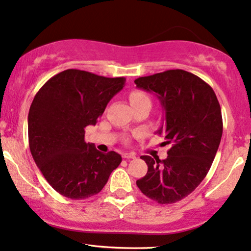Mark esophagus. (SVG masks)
Here are the masks:
<instances>
[{
  "label": "esophagus",
  "instance_id": "34e87169",
  "mask_svg": "<svg viewBox=\"0 0 251 251\" xmlns=\"http://www.w3.org/2000/svg\"><path fill=\"white\" fill-rule=\"evenodd\" d=\"M122 156H123V159H126V160L136 159V154L135 153H125Z\"/></svg>",
  "mask_w": 251,
  "mask_h": 251
}]
</instances>
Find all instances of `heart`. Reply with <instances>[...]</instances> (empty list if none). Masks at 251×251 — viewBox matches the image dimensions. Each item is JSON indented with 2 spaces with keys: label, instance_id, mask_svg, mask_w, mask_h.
<instances>
[{
  "label": "heart",
  "instance_id": "heart-1",
  "mask_svg": "<svg viewBox=\"0 0 251 251\" xmlns=\"http://www.w3.org/2000/svg\"><path fill=\"white\" fill-rule=\"evenodd\" d=\"M129 98H130V101H131V104H135V102H138L142 100H150L149 97H147V96L142 91H132L131 94H130Z\"/></svg>",
  "mask_w": 251,
  "mask_h": 251
}]
</instances>
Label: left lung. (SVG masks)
Instances as JSON below:
<instances>
[{"label": "left lung", "mask_w": 251, "mask_h": 251, "mask_svg": "<svg viewBox=\"0 0 251 251\" xmlns=\"http://www.w3.org/2000/svg\"><path fill=\"white\" fill-rule=\"evenodd\" d=\"M137 88L154 92L164 112L156 133L169 145L166 160L143 155L149 170L136 181L147 198L169 204L186 198L210 169L223 133L222 111L212 88L197 75L170 70L135 80Z\"/></svg>", "instance_id": "8db88e82"}]
</instances>
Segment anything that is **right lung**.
<instances>
[{"label": "right lung", "instance_id": "add662e5", "mask_svg": "<svg viewBox=\"0 0 251 251\" xmlns=\"http://www.w3.org/2000/svg\"><path fill=\"white\" fill-rule=\"evenodd\" d=\"M125 77H105L66 70L48 80L28 113V140L36 166L54 191L73 200L98 194L122 157L85 143L84 128L95 126Z\"/></svg>", "mask_w": 251, "mask_h": 251}]
</instances>
